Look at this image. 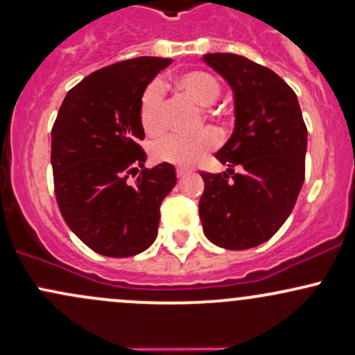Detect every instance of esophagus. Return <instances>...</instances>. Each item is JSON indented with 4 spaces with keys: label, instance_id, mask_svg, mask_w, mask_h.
<instances>
[{
    "label": "esophagus",
    "instance_id": "1",
    "mask_svg": "<svg viewBox=\"0 0 355 355\" xmlns=\"http://www.w3.org/2000/svg\"><path fill=\"white\" fill-rule=\"evenodd\" d=\"M175 173H177V177H178V178H184L185 175H189V173H190V170L182 168V166H178V168L175 170Z\"/></svg>",
    "mask_w": 355,
    "mask_h": 355
}]
</instances>
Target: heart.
Listing matches in <instances>:
<instances>
[{
	"label": "heart",
	"instance_id": "obj_1",
	"mask_svg": "<svg viewBox=\"0 0 355 355\" xmlns=\"http://www.w3.org/2000/svg\"><path fill=\"white\" fill-rule=\"evenodd\" d=\"M171 84L182 96L196 103L197 106L204 107L205 119L214 128H220L222 112L212 104L219 101L222 85L214 73L200 69L187 70L175 77ZM138 119L148 135H159L165 128V85L158 80L148 84L139 97ZM217 146H219V136L212 130H204L193 136L170 135L151 145V157L159 163L193 166Z\"/></svg>",
	"mask_w": 355,
	"mask_h": 355
}]
</instances>
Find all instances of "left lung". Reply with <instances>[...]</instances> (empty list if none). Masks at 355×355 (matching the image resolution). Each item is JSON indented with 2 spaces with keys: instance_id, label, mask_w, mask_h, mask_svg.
<instances>
[{
  "instance_id": "obj_1",
  "label": "left lung",
  "mask_w": 355,
  "mask_h": 355,
  "mask_svg": "<svg viewBox=\"0 0 355 355\" xmlns=\"http://www.w3.org/2000/svg\"><path fill=\"white\" fill-rule=\"evenodd\" d=\"M204 60L234 91L236 128L216 153L227 173H200L205 189L198 216L217 246L254 248L276 234L297 204L306 124L295 91L271 69L236 53H207Z\"/></svg>"
}]
</instances>
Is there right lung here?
I'll return each mask as SVG.
<instances>
[{
  "label": "right lung",
  "mask_w": 355,
  "mask_h": 355,
  "mask_svg": "<svg viewBox=\"0 0 355 355\" xmlns=\"http://www.w3.org/2000/svg\"><path fill=\"white\" fill-rule=\"evenodd\" d=\"M170 62L138 57L96 70L70 89L53 123L58 209L85 246L109 258L135 256L153 244L159 204L177 182L168 163L145 168L139 145V97Z\"/></svg>",
  "instance_id": "right-lung-1"
}]
</instances>
